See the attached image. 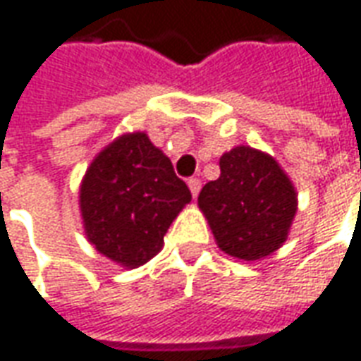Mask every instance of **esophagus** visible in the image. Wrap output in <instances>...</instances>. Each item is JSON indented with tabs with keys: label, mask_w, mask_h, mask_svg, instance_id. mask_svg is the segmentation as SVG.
Segmentation results:
<instances>
[{
	"label": "esophagus",
	"mask_w": 361,
	"mask_h": 361,
	"mask_svg": "<svg viewBox=\"0 0 361 361\" xmlns=\"http://www.w3.org/2000/svg\"><path fill=\"white\" fill-rule=\"evenodd\" d=\"M188 188H190V195L198 196V192H200V180L198 178H188Z\"/></svg>",
	"instance_id": "esophagus-1"
}]
</instances>
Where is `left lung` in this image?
<instances>
[{
    "label": "left lung",
    "instance_id": "left-lung-1",
    "mask_svg": "<svg viewBox=\"0 0 361 361\" xmlns=\"http://www.w3.org/2000/svg\"><path fill=\"white\" fill-rule=\"evenodd\" d=\"M198 208L224 253L257 261L287 242L299 198L275 157L238 145L220 157V176L200 190Z\"/></svg>",
    "mask_w": 361,
    "mask_h": 361
}]
</instances>
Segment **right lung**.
Instances as JSON below:
<instances>
[{"instance_id": "1", "label": "right lung", "mask_w": 361, "mask_h": 361, "mask_svg": "<svg viewBox=\"0 0 361 361\" xmlns=\"http://www.w3.org/2000/svg\"><path fill=\"white\" fill-rule=\"evenodd\" d=\"M82 224L94 250L135 269L163 250L165 233L192 196L145 131L116 137L82 176Z\"/></svg>"}]
</instances>
